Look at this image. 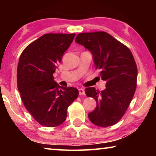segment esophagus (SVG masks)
I'll list each match as a JSON object with an SVG mask.
<instances>
[{
    "label": "esophagus",
    "mask_w": 156,
    "mask_h": 156,
    "mask_svg": "<svg viewBox=\"0 0 156 156\" xmlns=\"http://www.w3.org/2000/svg\"><path fill=\"white\" fill-rule=\"evenodd\" d=\"M78 91H79V94H80V95H84V94H85V92H84V90L83 89H82V88L79 89H78Z\"/></svg>",
    "instance_id": "esophagus-1"
}]
</instances>
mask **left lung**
I'll return each mask as SVG.
<instances>
[{"instance_id": "obj_1", "label": "left lung", "mask_w": 156, "mask_h": 156, "mask_svg": "<svg viewBox=\"0 0 156 156\" xmlns=\"http://www.w3.org/2000/svg\"><path fill=\"white\" fill-rule=\"evenodd\" d=\"M75 41L91 52L100 78L106 81L103 91L85 89L87 96L96 102V107L88 115L89 120L102 127L115 125L125 115L136 89L138 69L133 54L105 31L79 34Z\"/></svg>"}]
</instances>
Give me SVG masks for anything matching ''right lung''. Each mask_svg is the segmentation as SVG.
<instances>
[{"label":"right lung","instance_id":"add662e5","mask_svg":"<svg viewBox=\"0 0 156 156\" xmlns=\"http://www.w3.org/2000/svg\"><path fill=\"white\" fill-rule=\"evenodd\" d=\"M75 35L44 34L23 50L18 61L17 84L21 100L34 119L47 127L64 122L68 107L78 96L77 89L62 87L53 76Z\"/></svg>","mask_w":156,"mask_h":156}]
</instances>
